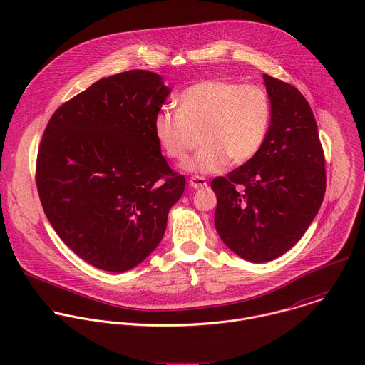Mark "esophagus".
<instances>
[{"instance_id": "1", "label": "esophagus", "mask_w": 365, "mask_h": 365, "mask_svg": "<svg viewBox=\"0 0 365 365\" xmlns=\"http://www.w3.org/2000/svg\"><path fill=\"white\" fill-rule=\"evenodd\" d=\"M190 185L194 188V190H200V188H204L207 187V180L204 177H200V175H195L190 180Z\"/></svg>"}]
</instances>
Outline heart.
Here are the masks:
<instances>
[{"label": "heart", "instance_id": "obj_1", "mask_svg": "<svg viewBox=\"0 0 365 365\" xmlns=\"http://www.w3.org/2000/svg\"><path fill=\"white\" fill-rule=\"evenodd\" d=\"M271 119L267 93L255 84L237 86L223 80H205L184 90L177 110L160 109L153 133L165 156L181 161L200 130L204 143L184 163V170L210 174L227 163H245L260 150Z\"/></svg>", "mask_w": 365, "mask_h": 365}]
</instances>
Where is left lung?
I'll return each mask as SVG.
<instances>
[{"mask_svg": "<svg viewBox=\"0 0 365 365\" xmlns=\"http://www.w3.org/2000/svg\"><path fill=\"white\" fill-rule=\"evenodd\" d=\"M271 122L257 155L212 180L215 227L245 260H274L294 247L320 208L326 191L324 153L305 97L264 74Z\"/></svg>", "mask_w": 365, "mask_h": 365, "instance_id": "1", "label": "left lung"}]
</instances>
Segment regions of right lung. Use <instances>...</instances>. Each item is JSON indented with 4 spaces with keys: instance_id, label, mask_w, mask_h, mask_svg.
<instances>
[{
    "instance_id": "right-lung-1",
    "label": "right lung",
    "mask_w": 365,
    "mask_h": 365,
    "mask_svg": "<svg viewBox=\"0 0 365 365\" xmlns=\"http://www.w3.org/2000/svg\"><path fill=\"white\" fill-rule=\"evenodd\" d=\"M170 88L152 71L101 78L53 113L36 187L58 237L88 264L128 271L161 242L185 177L161 155L153 119Z\"/></svg>"
}]
</instances>
